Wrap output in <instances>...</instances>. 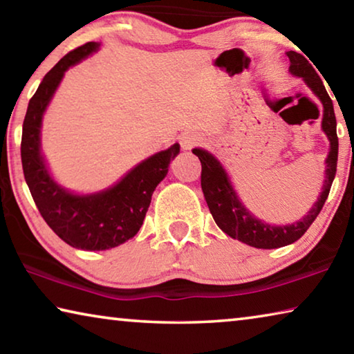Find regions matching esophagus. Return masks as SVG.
I'll use <instances>...</instances> for the list:
<instances>
[{"mask_svg":"<svg viewBox=\"0 0 354 354\" xmlns=\"http://www.w3.org/2000/svg\"><path fill=\"white\" fill-rule=\"evenodd\" d=\"M179 143H181V148L187 151V149H192L198 145L200 137L194 133H184L179 136Z\"/></svg>","mask_w":354,"mask_h":354,"instance_id":"esophagus-1","label":"esophagus"}]
</instances>
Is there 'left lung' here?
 Here are the masks:
<instances>
[{
    "label": "left lung",
    "mask_w": 354,
    "mask_h": 354,
    "mask_svg": "<svg viewBox=\"0 0 354 354\" xmlns=\"http://www.w3.org/2000/svg\"><path fill=\"white\" fill-rule=\"evenodd\" d=\"M287 56L290 59V73L303 77L310 87V91L323 103L322 128L328 136L329 143H331V149H329L326 159V179L325 184H323L322 195L319 201L308 212V215H304L297 223L286 226L263 223L262 220L251 215L243 207L242 203L239 201L236 192L230 184V179H227V175L218 160L212 154L205 151V149H192V153L198 156L201 162V189L215 223L230 237L237 239V241L254 248H279L298 241L308 231V227L313 225V221L317 218V215L320 214L323 205H325L335 176V167H337L339 139L337 133H335V115L333 101L329 98L325 86H323L320 76L317 75V71L308 62L306 57L295 51H289Z\"/></svg>",
    "instance_id": "1"
}]
</instances>
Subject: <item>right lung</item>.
Returning <instances> with one entry per match:
<instances>
[{"instance_id": "right-lung-1", "label": "right lung", "mask_w": 354, "mask_h": 354, "mask_svg": "<svg viewBox=\"0 0 354 354\" xmlns=\"http://www.w3.org/2000/svg\"><path fill=\"white\" fill-rule=\"evenodd\" d=\"M97 41L77 46L48 71L29 100L23 122L21 164L32 200L46 225L70 247L109 250L137 234L151 203L153 192L169 173L179 153L175 143L134 167L122 181L93 195H73L53 181L40 154L41 117L65 70L97 50Z\"/></svg>"}]
</instances>
